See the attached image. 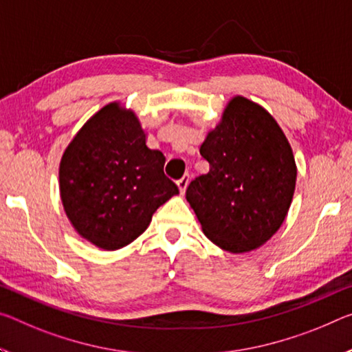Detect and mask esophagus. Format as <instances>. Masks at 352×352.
<instances>
[{"label":"esophagus","mask_w":352,"mask_h":352,"mask_svg":"<svg viewBox=\"0 0 352 352\" xmlns=\"http://www.w3.org/2000/svg\"><path fill=\"white\" fill-rule=\"evenodd\" d=\"M188 185H189V175H183L180 180L177 182V186H178V189H180L182 194H185Z\"/></svg>","instance_id":"obj_1"}]
</instances>
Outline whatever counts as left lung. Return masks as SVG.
Returning a JSON list of instances; mask_svg holds the SVG:
<instances>
[{
	"label": "left lung",
	"instance_id": "left-lung-1",
	"mask_svg": "<svg viewBox=\"0 0 352 352\" xmlns=\"http://www.w3.org/2000/svg\"><path fill=\"white\" fill-rule=\"evenodd\" d=\"M200 155L210 172L189 183L186 200L206 238L232 254L263 246L285 221L298 175L292 146L274 117L233 97Z\"/></svg>",
	"mask_w": 352,
	"mask_h": 352
}]
</instances>
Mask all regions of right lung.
<instances>
[{
    "mask_svg": "<svg viewBox=\"0 0 352 352\" xmlns=\"http://www.w3.org/2000/svg\"><path fill=\"white\" fill-rule=\"evenodd\" d=\"M166 158L146 144L136 114L114 102L89 119L65 148L59 191L65 214L94 246L116 250L148 227L158 206L178 194Z\"/></svg>",
    "mask_w": 352,
    "mask_h": 352,
    "instance_id": "add662e5",
    "label": "right lung"
}]
</instances>
